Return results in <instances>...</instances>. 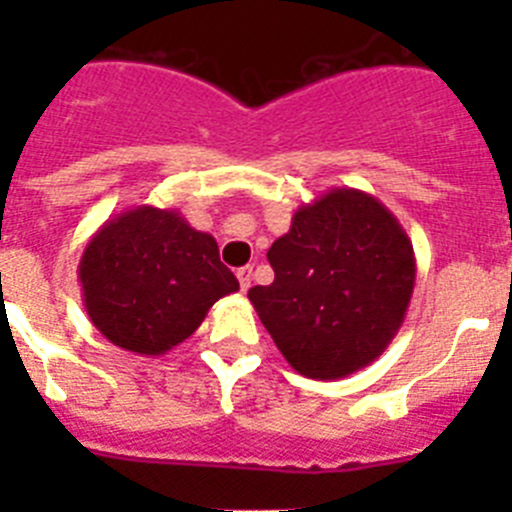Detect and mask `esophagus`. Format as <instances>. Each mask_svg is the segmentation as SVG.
Here are the masks:
<instances>
[{
  "mask_svg": "<svg viewBox=\"0 0 512 512\" xmlns=\"http://www.w3.org/2000/svg\"><path fill=\"white\" fill-rule=\"evenodd\" d=\"M235 277H238V284H241V289L246 292L248 287H251V277H253V266H241V269L235 271Z\"/></svg>",
  "mask_w": 512,
  "mask_h": 512,
  "instance_id": "34e87169",
  "label": "esophagus"
}]
</instances>
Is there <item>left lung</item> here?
Listing matches in <instances>:
<instances>
[{"label":"left lung","mask_w":512,"mask_h":512,"mask_svg":"<svg viewBox=\"0 0 512 512\" xmlns=\"http://www.w3.org/2000/svg\"><path fill=\"white\" fill-rule=\"evenodd\" d=\"M266 259L274 282L248 289V300L295 372L343 379L397 336L413 297L415 253L372 194L333 187L297 207Z\"/></svg>","instance_id":"obj_1"}]
</instances>
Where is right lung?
<instances>
[{"instance_id":"add662e5","label":"right lung","mask_w":512,"mask_h":512,"mask_svg":"<svg viewBox=\"0 0 512 512\" xmlns=\"http://www.w3.org/2000/svg\"><path fill=\"white\" fill-rule=\"evenodd\" d=\"M89 320L115 346L161 356L200 328L238 279L179 210L138 205L99 225L79 261Z\"/></svg>"}]
</instances>
